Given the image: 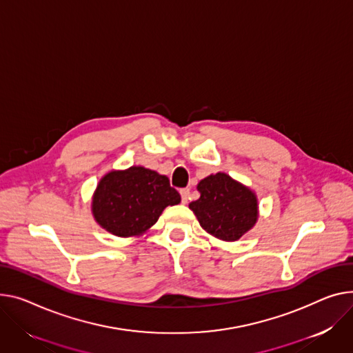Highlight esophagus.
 <instances>
[{
	"mask_svg": "<svg viewBox=\"0 0 353 353\" xmlns=\"http://www.w3.org/2000/svg\"><path fill=\"white\" fill-rule=\"evenodd\" d=\"M180 196H181L183 204H187V201H189V199H190V190L189 189H181Z\"/></svg>",
	"mask_w": 353,
	"mask_h": 353,
	"instance_id": "34e87169",
	"label": "esophagus"
}]
</instances>
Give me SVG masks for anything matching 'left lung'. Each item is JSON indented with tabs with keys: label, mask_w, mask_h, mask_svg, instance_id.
I'll use <instances>...</instances> for the list:
<instances>
[{
	"label": "left lung",
	"mask_w": 353,
	"mask_h": 353,
	"mask_svg": "<svg viewBox=\"0 0 353 353\" xmlns=\"http://www.w3.org/2000/svg\"><path fill=\"white\" fill-rule=\"evenodd\" d=\"M199 200L190 210L201 228L223 241H237L258 220L256 194L225 173L210 174L197 184Z\"/></svg>",
	"instance_id": "obj_1"
}]
</instances>
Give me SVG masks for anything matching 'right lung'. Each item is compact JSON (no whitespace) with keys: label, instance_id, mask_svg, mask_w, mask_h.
Returning a JSON list of instances; mask_svg holds the SVG:
<instances>
[{"label":"right lung","instance_id":"right-lung-1","mask_svg":"<svg viewBox=\"0 0 353 353\" xmlns=\"http://www.w3.org/2000/svg\"><path fill=\"white\" fill-rule=\"evenodd\" d=\"M181 201L169 179L143 166L110 170L92 196V216L116 237H139L150 230L168 205Z\"/></svg>","mask_w":353,"mask_h":353}]
</instances>
